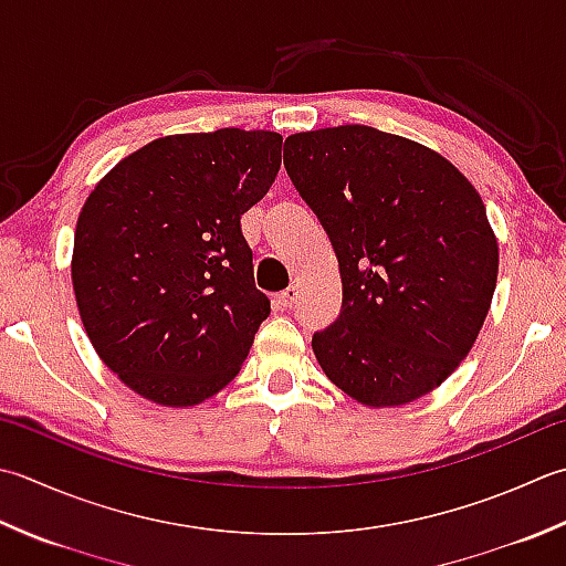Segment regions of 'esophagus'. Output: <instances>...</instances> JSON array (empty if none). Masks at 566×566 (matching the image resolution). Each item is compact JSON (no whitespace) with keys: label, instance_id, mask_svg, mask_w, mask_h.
Listing matches in <instances>:
<instances>
[{"label":"esophagus","instance_id":"34e87169","mask_svg":"<svg viewBox=\"0 0 566 566\" xmlns=\"http://www.w3.org/2000/svg\"><path fill=\"white\" fill-rule=\"evenodd\" d=\"M296 296H298V290L292 284V286H286L284 292L276 294V302H280L282 306H292L296 302Z\"/></svg>","mask_w":566,"mask_h":566}]
</instances>
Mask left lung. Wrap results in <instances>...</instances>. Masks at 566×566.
<instances>
[{"label":"left lung","instance_id":"8db88e82","mask_svg":"<svg viewBox=\"0 0 566 566\" xmlns=\"http://www.w3.org/2000/svg\"><path fill=\"white\" fill-rule=\"evenodd\" d=\"M284 166L338 258L340 314L312 338L326 378L368 407L431 392L469 356L495 292L479 191L441 154L365 125L286 137Z\"/></svg>","mask_w":566,"mask_h":566}]
</instances>
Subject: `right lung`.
I'll return each mask as SVG.
<instances>
[{
	"label": "right lung",
	"instance_id": "1",
	"mask_svg": "<svg viewBox=\"0 0 566 566\" xmlns=\"http://www.w3.org/2000/svg\"><path fill=\"white\" fill-rule=\"evenodd\" d=\"M280 164L276 132L174 135L129 154L87 196L71 264L77 312L137 395L191 407L240 373L270 316L240 218Z\"/></svg>",
	"mask_w": 566,
	"mask_h": 566
}]
</instances>
